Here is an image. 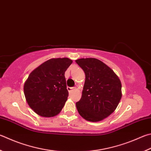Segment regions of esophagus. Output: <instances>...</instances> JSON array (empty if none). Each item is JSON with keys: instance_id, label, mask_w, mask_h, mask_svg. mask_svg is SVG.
<instances>
[{"instance_id": "1", "label": "esophagus", "mask_w": 151, "mask_h": 151, "mask_svg": "<svg viewBox=\"0 0 151 151\" xmlns=\"http://www.w3.org/2000/svg\"><path fill=\"white\" fill-rule=\"evenodd\" d=\"M75 88H74V87H67V90L69 92H70L71 91H73V90H75Z\"/></svg>"}]
</instances>
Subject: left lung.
Here are the masks:
<instances>
[{
  "mask_svg": "<svg viewBox=\"0 0 151 151\" xmlns=\"http://www.w3.org/2000/svg\"><path fill=\"white\" fill-rule=\"evenodd\" d=\"M76 63L85 73L81 100L76 103L79 114L87 121H102L111 115L122 98V83L111 68L95 58Z\"/></svg>",
  "mask_w": 151,
  "mask_h": 151,
  "instance_id": "1",
  "label": "left lung"
}]
</instances>
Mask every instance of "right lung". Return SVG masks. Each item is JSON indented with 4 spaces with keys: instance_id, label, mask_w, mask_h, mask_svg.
Listing matches in <instances>:
<instances>
[{
    "instance_id": "add662e5",
    "label": "right lung",
    "mask_w": 151,
    "mask_h": 151,
    "mask_svg": "<svg viewBox=\"0 0 151 151\" xmlns=\"http://www.w3.org/2000/svg\"><path fill=\"white\" fill-rule=\"evenodd\" d=\"M72 63L68 58L51 59L29 74L24 83V95L39 116L53 117L62 110L68 96L65 73Z\"/></svg>"
}]
</instances>
